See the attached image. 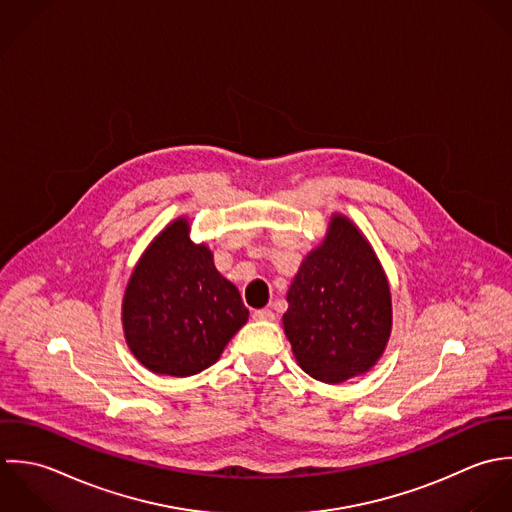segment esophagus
Wrapping results in <instances>:
<instances>
[{
	"instance_id": "1",
	"label": "esophagus",
	"mask_w": 512,
	"mask_h": 512,
	"mask_svg": "<svg viewBox=\"0 0 512 512\" xmlns=\"http://www.w3.org/2000/svg\"><path fill=\"white\" fill-rule=\"evenodd\" d=\"M253 318L255 320H275V312L273 310H269V308H261V310H255L253 312Z\"/></svg>"
}]
</instances>
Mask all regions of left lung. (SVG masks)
<instances>
[{"mask_svg": "<svg viewBox=\"0 0 512 512\" xmlns=\"http://www.w3.org/2000/svg\"><path fill=\"white\" fill-rule=\"evenodd\" d=\"M283 328L299 366L340 384L366 374L392 334L386 271L354 221L332 213L326 235L303 259L289 291Z\"/></svg>", "mask_w": 512, "mask_h": 512, "instance_id": "1", "label": "left lung"}]
</instances>
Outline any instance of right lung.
<instances>
[{"mask_svg":"<svg viewBox=\"0 0 512 512\" xmlns=\"http://www.w3.org/2000/svg\"><path fill=\"white\" fill-rule=\"evenodd\" d=\"M190 229L186 215L170 221L140 255L122 297L130 352L150 372L176 378L215 364L249 318L237 287Z\"/></svg>","mask_w":512,"mask_h":512,"instance_id":"1","label":"right lung"}]
</instances>
